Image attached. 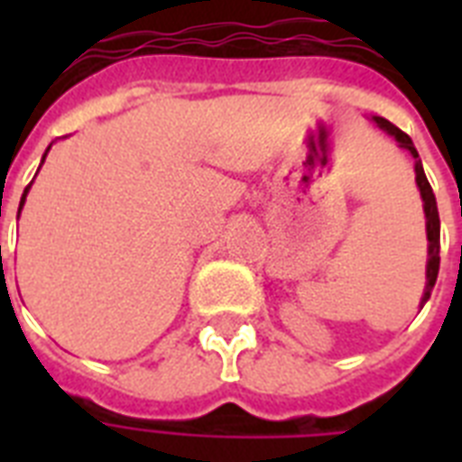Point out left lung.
<instances>
[{"instance_id": "left-lung-1", "label": "left lung", "mask_w": 462, "mask_h": 462, "mask_svg": "<svg viewBox=\"0 0 462 462\" xmlns=\"http://www.w3.org/2000/svg\"><path fill=\"white\" fill-rule=\"evenodd\" d=\"M376 122V126H381L383 132L391 134L401 148L410 151V155L415 158V181L417 187H420V194H422V201H424V217H427V239H430V261H427V288H424V295H422V302L420 307H424V302L430 300L431 290H434V282H437V275H439V239H441V223H439V208H437V199H434V191L430 187V180H427V174L422 170V160H420V153H417L415 143L410 139L408 134L401 132L398 126L391 125L388 119L383 117H372Z\"/></svg>"}]
</instances>
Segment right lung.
<instances>
[{
  "label": "right lung",
  "instance_id": "1",
  "mask_svg": "<svg viewBox=\"0 0 462 462\" xmlns=\"http://www.w3.org/2000/svg\"><path fill=\"white\" fill-rule=\"evenodd\" d=\"M47 151H50V148H47ZM45 155H47V153H45ZM45 155H42V162H45ZM28 189H31V187H25L23 196H21V206H18V213H21V208H23V203H25V194H28Z\"/></svg>",
  "mask_w": 462,
  "mask_h": 462
}]
</instances>
